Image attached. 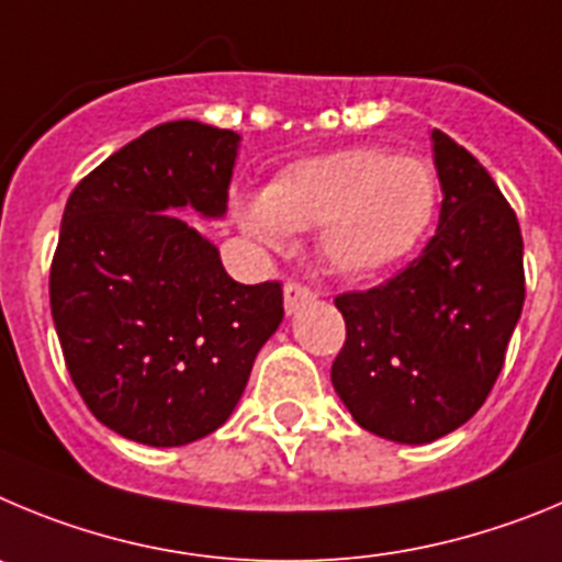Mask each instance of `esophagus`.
Segmentation results:
<instances>
[{"label":"esophagus","mask_w":562,"mask_h":562,"mask_svg":"<svg viewBox=\"0 0 562 562\" xmlns=\"http://www.w3.org/2000/svg\"><path fill=\"white\" fill-rule=\"evenodd\" d=\"M316 293H313V288H307L305 282H296L291 280L285 285V311L293 313L300 305H305V302H311Z\"/></svg>","instance_id":"obj_1"}]
</instances>
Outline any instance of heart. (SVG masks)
I'll return each instance as SVG.
<instances>
[{"label":"heart","instance_id":"1","mask_svg":"<svg viewBox=\"0 0 562 562\" xmlns=\"http://www.w3.org/2000/svg\"><path fill=\"white\" fill-rule=\"evenodd\" d=\"M437 206L428 161L381 148L311 156L282 170L262 201L240 212L244 229L269 246L288 229L318 232V251L344 277H372L408 255Z\"/></svg>","mask_w":562,"mask_h":562}]
</instances>
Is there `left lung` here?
I'll list each match as a JSON object with an SVG mask.
<instances>
[{"label":"left lung","mask_w":562,"mask_h":562,"mask_svg":"<svg viewBox=\"0 0 562 562\" xmlns=\"http://www.w3.org/2000/svg\"><path fill=\"white\" fill-rule=\"evenodd\" d=\"M439 224L397 277L338 293L347 338L330 369L356 423L423 445L487 401L524 307V237L513 206L473 154L434 128Z\"/></svg>","instance_id":"1"}]
</instances>
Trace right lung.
<instances>
[{"mask_svg": "<svg viewBox=\"0 0 562 562\" xmlns=\"http://www.w3.org/2000/svg\"><path fill=\"white\" fill-rule=\"evenodd\" d=\"M235 131L176 120L80 179L49 269L60 350L89 412L154 448L229 419L282 322V285H240L218 249L170 210L221 218Z\"/></svg>", "mask_w": 562, "mask_h": 562, "instance_id": "obj_1", "label": "right lung"}]
</instances>
